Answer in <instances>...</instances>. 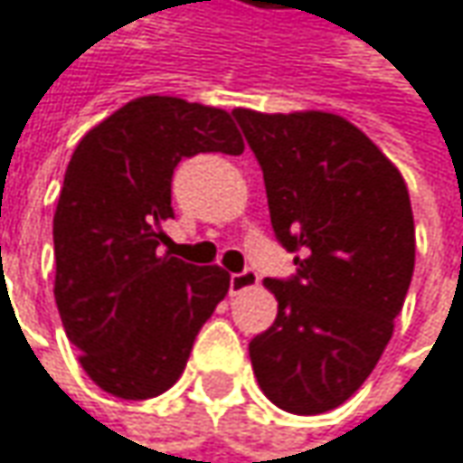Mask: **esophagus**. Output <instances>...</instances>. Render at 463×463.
Returning <instances> with one entry per match:
<instances>
[{
	"label": "esophagus",
	"mask_w": 463,
	"mask_h": 463,
	"mask_svg": "<svg viewBox=\"0 0 463 463\" xmlns=\"http://www.w3.org/2000/svg\"><path fill=\"white\" fill-rule=\"evenodd\" d=\"M256 285H259V274L253 269L231 274V295H241V292L251 290Z\"/></svg>",
	"instance_id": "esophagus-1"
}]
</instances>
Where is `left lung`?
I'll return each mask as SVG.
<instances>
[{"label": "left lung", "mask_w": 463, "mask_h": 463, "mask_svg": "<svg viewBox=\"0 0 463 463\" xmlns=\"http://www.w3.org/2000/svg\"><path fill=\"white\" fill-rule=\"evenodd\" d=\"M264 171L271 228L298 274L264 279L277 318L249 345L271 404L321 414L371 375L414 271V217L399 168L329 111L235 109Z\"/></svg>", "instance_id": "1"}]
</instances>
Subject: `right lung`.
I'll list each match as a JSON object with an SVG mask.
<instances>
[{
	"label": "right lung",
	"mask_w": 463,
	"mask_h": 463,
	"mask_svg": "<svg viewBox=\"0 0 463 463\" xmlns=\"http://www.w3.org/2000/svg\"><path fill=\"white\" fill-rule=\"evenodd\" d=\"M246 150L232 116L173 95L134 98L71 152L53 214V298L80 365L103 392L150 399L181 378L231 274L160 256L173 168Z\"/></svg>",
	"instance_id": "1"
}]
</instances>
